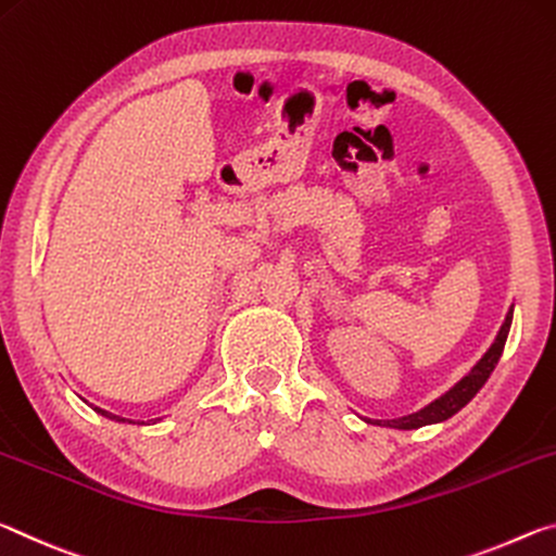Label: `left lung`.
Listing matches in <instances>:
<instances>
[{"label": "left lung", "instance_id": "obj_1", "mask_svg": "<svg viewBox=\"0 0 556 556\" xmlns=\"http://www.w3.org/2000/svg\"><path fill=\"white\" fill-rule=\"evenodd\" d=\"M513 313H515V305L507 311L505 323H503V327H500L495 342L490 344V350L476 362V367H472L468 375L458 381V384H453L448 391H445V394L435 399V402H431L429 406H424L421 412H416V414L387 418V421H381V418L359 416L362 421L364 424H375V426H384V429L414 431V429H421V426L443 424V421H448L451 416H456L460 408L466 406L480 389H483V384L490 379V375H493V369L497 367L500 357H503V350H505V342H507V334H509V325H513Z\"/></svg>", "mask_w": 556, "mask_h": 556}]
</instances>
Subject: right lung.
<instances>
[{"label": "right lung", "mask_w": 556, "mask_h": 556, "mask_svg": "<svg viewBox=\"0 0 556 556\" xmlns=\"http://www.w3.org/2000/svg\"><path fill=\"white\" fill-rule=\"evenodd\" d=\"M90 408H93V412L96 414H100V416H103V418H108V421H115V424H132L130 421V418H123V416H115V414H111V412H105V408H100V406H93V404H90ZM154 421H160V418H154Z\"/></svg>", "instance_id": "1"}]
</instances>
